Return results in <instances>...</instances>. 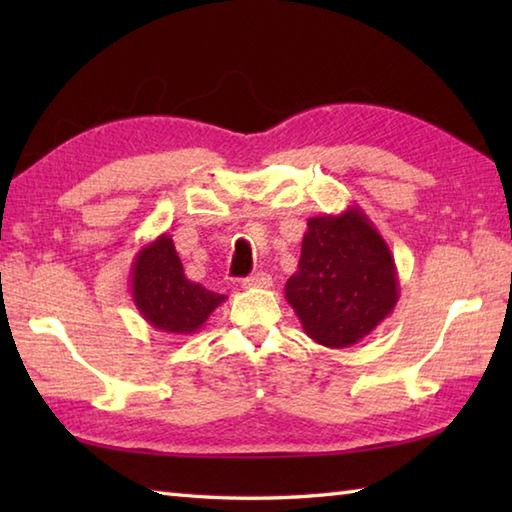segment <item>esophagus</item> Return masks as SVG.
Wrapping results in <instances>:
<instances>
[{
  "label": "esophagus",
  "instance_id": "obj_1",
  "mask_svg": "<svg viewBox=\"0 0 512 512\" xmlns=\"http://www.w3.org/2000/svg\"><path fill=\"white\" fill-rule=\"evenodd\" d=\"M242 286L244 288H270L273 286V277L266 273H255V275L242 279Z\"/></svg>",
  "mask_w": 512,
  "mask_h": 512
}]
</instances>
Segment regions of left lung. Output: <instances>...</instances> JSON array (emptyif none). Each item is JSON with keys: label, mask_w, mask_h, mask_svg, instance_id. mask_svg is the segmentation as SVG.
I'll return each instance as SVG.
<instances>
[{"label": "left lung", "mask_w": 512, "mask_h": 512, "mask_svg": "<svg viewBox=\"0 0 512 512\" xmlns=\"http://www.w3.org/2000/svg\"><path fill=\"white\" fill-rule=\"evenodd\" d=\"M286 301L314 343L341 350L394 312L400 290L394 255L361 206L308 220Z\"/></svg>", "instance_id": "8db88e82"}]
</instances>
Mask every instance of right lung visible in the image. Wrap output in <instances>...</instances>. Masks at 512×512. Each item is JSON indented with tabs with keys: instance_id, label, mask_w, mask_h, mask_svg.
<instances>
[{
	"instance_id": "1",
	"label": "right lung",
	"mask_w": 512,
	"mask_h": 512,
	"mask_svg": "<svg viewBox=\"0 0 512 512\" xmlns=\"http://www.w3.org/2000/svg\"><path fill=\"white\" fill-rule=\"evenodd\" d=\"M129 281L140 317L151 328L173 336L200 332L211 312L226 299L187 279L173 239L167 233L138 250Z\"/></svg>"
}]
</instances>
